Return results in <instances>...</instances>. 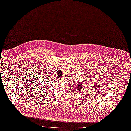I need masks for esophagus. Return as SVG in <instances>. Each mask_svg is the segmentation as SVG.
Wrapping results in <instances>:
<instances>
[{
  "label": "esophagus",
  "instance_id": "obj_1",
  "mask_svg": "<svg viewBox=\"0 0 131 131\" xmlns=\"http://www.w3.org/2000/svg\"><path fill=\"white\" fill-rule=\"evenodd\" d=\"M63 78H60V79L61 80H62H62H63Z\"/></svg>",
  "mask_w": 131,
  "mask_h": 131
}]
</instances>
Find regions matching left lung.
<instances>
[{
	"label": "left lung",
	"instance_id": "1",
	"mask_svg": "<svg viewBox=\"0 0 131 131\" xmlns=\"http://www.w3.org/2000/svg\"><path fill=\"white\" fill-rule=\"evenodd\" d=\"M82 87H83V85H81V84H78V85H77V89L78 90V92H79V91L80 90H83L82 89Z\"/></svg>",
	"mask_w": 131,
	"mask_h": 131
}]
</instances>
